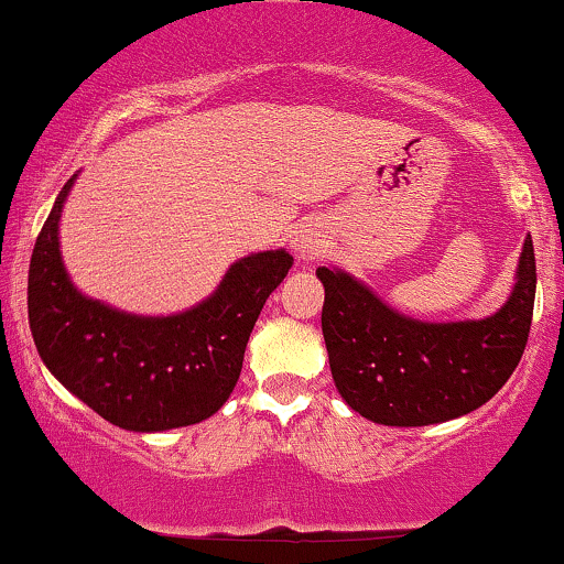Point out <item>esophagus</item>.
Masks as SVG:
<instances>
[{
  "label": "esophagus",
  "mask_w": 564,
  "mask_h": 564,
  "mask_svg": "<svg viewBox=\"0 0 564 564\" xmlns=\"http://www.w3.org/2000/svg\"><path fill=\"white\" fill-rule=\"evenodd\" d=\"M325 249V226L319 220H302L291 231V252L299 260H315Z\"/></svg>",
  "instance_id": "esophagus-1"
}]
</instances>
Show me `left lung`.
<instances>
[{"label": "left lung", "mask_w": 564, "mask_h": 564, "mask_svg": "<svg viewBox=\"0 0 564 564\" xmlns=\"http://www.w3.org/2000/svg\"><path fill=\"white\" fill-rule=\"evenodd\" d=\"M333 382L348 409L384 426H430L471 413L516 372L529 340L536 260L531 234L510 296L481 319L426 323L382 302L344 268H317Z\"/></svg>", "instance_id": "1"}]
</instances>
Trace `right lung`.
I'll use <instances>...</instances> for the list:
<instances>
[{
	"label": "right lung",
	"instance_id": "obj_1",
	"mask_svg": "<svg viewBox=\"0 0 564 564\" xmlns=\"http://www.w3.org/2000/svg\"><path fill=\"white\" fill-rule=\"evenodd\" d=\"M64 184L28 270V323L41 361L98 416L130 432L205 422L229 401L262 304L289 275L286 249L247 254L210 296L174 315H134L85 296L64 268Z\"/></svg>",
	"mask_w": 564,
	"mask_h": 564
}]
</instances>
